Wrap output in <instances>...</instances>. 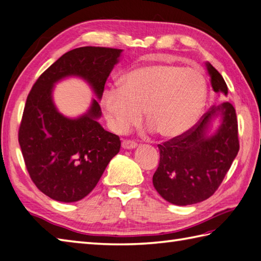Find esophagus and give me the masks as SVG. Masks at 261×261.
<instances>
[{
    "mask_svg": "<svg viewBox=\"0 0 261 261\" xmlns=\"http://www.w3.org/2000/svg\"><path fill=\"white\" fill-rule=\"evenodd\" d=\"M121 146H123V148H125V150H132V148H135L137 146V144L134 141L124 140L123 143H121Z\"/></svg>",
    "mask_w": 261,
    "mask_h": 261,
    "instance_id": "1",
    "label": "esophagus"
}]
</instances>
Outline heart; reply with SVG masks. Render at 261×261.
<instances>
[{"instance_id": "b5f03b06", "label": "heart", "mask_w": 261, "mask_h": 261, "mask_svg": "<svg viewBox=\"0 0 261 261\" xmlns=\"http://www.w3.org/2000/svg\"><path fill=\"white\" fill-rule=\"evenodd\" d=\"M208 84L197 68L152 64L128 72L119 89H107L101 105L110 128L124 134L142 118L148 129L173 138L185 134L203 115Z\"/></svg>"}]
</instances>
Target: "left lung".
Returning <instances> with one entry per match:
<instances>
[{
  "label": "left lung",
  "instance_id": "obj_1",
  "mask_svg": "<svg viewBox=\"0 0 261 261\" xmlns=\"http://www.w3.org/2000/svg\"><path fill=\"white\" fill-rule=\"evenodd\" d=\"M206 68L214 92L227 95L219 71L210 62ZM217 118L220 125L212 131ZM158 146L160 163L153 174L154 188L174 205L200 203L220 187L239 152L236 109L230 102L213 106L193 128Z\"/></svg>",
  "mask_w": 261,
  "mask_h": 261
}]
</instances>
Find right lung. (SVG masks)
Instances as JSON below:
<instances>
[{
    "label": "right lung",
    "instance_id": "add662e5",
    "mask_svg": "<svg viewBox=\"0 0 261 261\" xmlns=\"http://www.w3.org/2000/svg\"><path fill=\"white\" fill-rule=\"evenodd\" d=\"M121 53L91 46L67 51L41 74L27 98L19 144L31 180L51 199L74 203L86 197L120 148L119 137L98 121L99 101L93 99L86 113L70 119L58 111L54 87L64 78L80 77L101 100Z\"/></svg>",
    "mask_w": 261,
    "mask_h": 261
}]
</instances>
